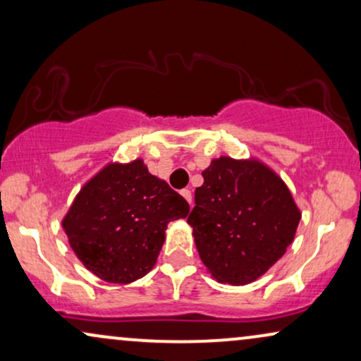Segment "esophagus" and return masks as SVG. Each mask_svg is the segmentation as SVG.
I'll return each mask as SVG.
<instances>
[{"label":"esophagus","mask_w":361,"mask_h":361,"mask_svg":"<svg viewBox=\"0 0 361 361\" xmlns=\"http://www.w3.org/2000/svg\"><path fill=\"white\" fill-rule=\"evenodd\" d=\"M180 195L184 197V199L189 202V205L192 207V204H194V200H192V192L189 189H184V190H180Z\"/></svg>","instance_id":"34e87169"}]
</instances>
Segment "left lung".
<instances>
[{"instance_id": "1", "label": "left lung", "mask_w": 361, "mask_h": 361, "mask_svg": "<svg viewBox=\"0 0 361 361\" xmlns=\"http://www.w3.org/2000/svg\"><path fill=\"white\" fill-rule=\"evenodd\" d=\"M202 176L187 219L202 263L221 284L253 283L294 241L299 207L286 182L256 157L220 156Z\"/></svg>"}]
</instances>
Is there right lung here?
Wrapping results in <instances>:
<instances>
[{
  "label": "right lung",
  "instance_id": "obj_1",
  "mask_svg": "<svg viewBox=\"0 0 361 361\" xmlns=\"http://www.w3.org/2000/svg\"><path fill=\"white\" fill-rule=\"evenodd\" d=\"M189 210L184 197L152 176L141 157L110 161L78 190L62 228L90 273L128 284L154 268L167 224L185 219Z\"/></svg>",
  "mask_w": 361,
  "mask_h": 361
}]
</instances>
